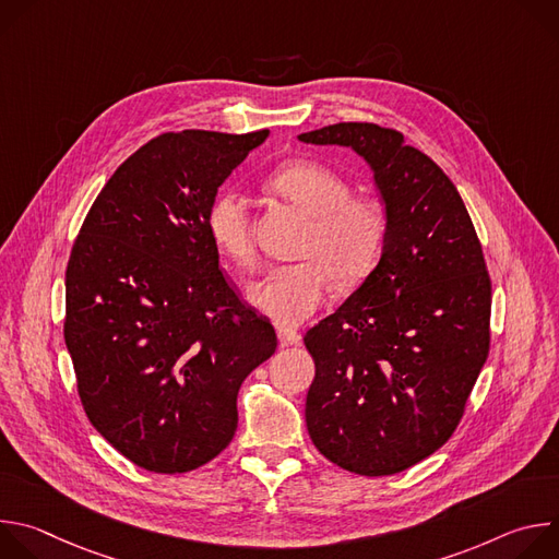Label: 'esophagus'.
<instances>
[{
  "instance_id": "1",
  "label": "esophagus",
  "mask_w": 559,
  "mask_h": 559,
  "mask_svg": "<svg viewBox=\"0 0 559 559\" xmlns=\"http://www.w3.org/2000/svg\"><path fill=\"white\" fill-rule=\"evenodd\" d=\"M276 336H278V343L283 347H292V345H298L300 343V334L296 330H289V328H278L276 330Z\"/></svg>"
}]
</instances>
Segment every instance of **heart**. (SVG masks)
<instances>
[{"instance_id":"1","label":"heart","mask_w":559,"mask_h":559,"mask_svg":"<svg viewBox=\"0 0 559 559\" xmlns=\"http://www.w3.org/2000/svg\"><path fill=\"white\" fill-rule=\"evenodd\" d=\"M267 186L313 218L302 246L309 259L267 270L250 285L248 300L276 323L298 325L330 298L334 278L354 285L373 267L386 216L378 201L352 197L345 177L316 162H289L270 175ZM205 227L221 257L238 267L257 263L250 203L241 192L221 190L207 207Z\"/></svg>"}]
</instances>
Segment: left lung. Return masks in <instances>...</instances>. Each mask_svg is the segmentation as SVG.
Returning a JSON list of instances; mask_svg holds the SVG:
<instances>
[{"label": "left lung", "mask_w": 559, "mask_h": 559, "mask_svg": "<svg viewBox=\"0 0 559 559\" xmlns=\"http://www.w3.org/2000/svg\"><path fill=\"white\" fill-rule=\"evenodd\" d=\"M298 141L360 154L386 216L378 265L302 338L316 362L307 431L352 473H401L451 438L487 362L483 246L451 179L401 132L334 123Z\"/></svg>", "instance_id": "1"}]
</instances>
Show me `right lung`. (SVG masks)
Wrapping results in <instances>:
<instances>
[{
    "instance_id": "obj_1",
    "label": "right lung",
    "mask_w": 559,
    "mask_h": 559,
    "mask_svg": "<svg viewBox=\"0 0 559 559\" xmlns=\"http://www.w3.org/2000/svg\"><path fill=\"white\" fill-rule=\"evenodd\" d=\"M270 130L168 132L117 168L66 270L63 338L93 427L130 462L186 473L238 425L243 380L276 352L218 267L205 214Z\"/></svg>"
}]
</instances>
